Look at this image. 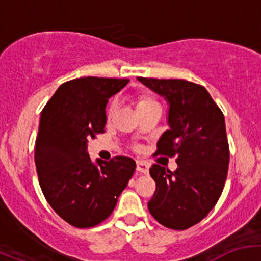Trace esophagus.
<instances>
[{"instance_id":"esophagus-1","label":"esophagus","mask_w":261,"mask_h":261,"mask_svg":"<svg viewBox=\"0 0 261 261\" xmlns=\"http://www.w3.org/2000/svg\"><path fill=\"white\" fill-rule=\"evenodd\" d=\"M136 170L141 173V174H147L149 173V165L145 162H143V160H138L136 162Z\"/></svg>"}]
</instances>
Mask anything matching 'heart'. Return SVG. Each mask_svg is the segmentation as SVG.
<instances>
[{
    "label": "heart",
    "mask_w": 261,
    "mask_h": 261,
    "mask_svg": "<svg viewBox=\"0 0 261 261\" xmlns=\"http://www.w3.org/2000/svg\"><path fill=\"white\" fill-rule=\"evenodd\" d=\"M152 102H155V101L151 98V97H149V96H140V97H139V99H138V107L145 106V105L152 103ZM114 109H115V105H114V103L110 105V107H109V115H111V112L114 111Z\"/></svg>",
    "instance_id": "obj_1"
}]
</instances>
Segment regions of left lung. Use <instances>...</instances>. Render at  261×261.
I'll return each mask as SVG.
<instances>
[{"mask_svg": "<svg viewBox=\"0 0 261 261\" xmlns=\"http://www.w3.org/2000/svg\"><path fill=\"white\" fill-rule=\"evenodd\" d=\"M138 80L169 103V130L158 141L155 155L175 156L178 164L174 172L159 164L150 168L156 188L147 208L165 227L186 230L208 215L225 187L230 162L225 117L201 84Z\"/></svg>", "mask_w": 261, "mask_h": 261, "instance_id": "obj_1", "label": "left lung"}]
</instances>
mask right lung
Returning <instances> with one entry per match:
<instances>
[{
	"instance_id": "obj_1",
	"label": "right lung",
	"mask_w": 261,
	"mask_h": 261,
	"mask_svg": "<svg viewBox=\"0 0 261 261\" xmlns=\"http://www.w3.org/2000/svg\"><path fill=\"white\" fill-rule=\"evenodd\" d=\"M126 78L84 77L68 81L41 111L35 141V165L48 203L78 228L99 225L111 215L135 172L127 156L93 164L87 143L105 133L106 105Z\"/></svg>"
}]
</instances>
